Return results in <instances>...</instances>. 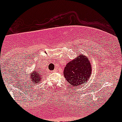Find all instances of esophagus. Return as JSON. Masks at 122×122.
<instances>
[{"instance_id": "1", "label": "esophagus", "mask_w": 122, "mask_h": 122, "mask_svg": "<svg viewBox=\"0 0 122 122\" xmlns=\"http://www.w3.org/2000/svg\"><path fill=\"white\" fill-rule=\"evenodd\" d=\"M56 71V70H54V71H53V72H55Z\"/></svg>"}]
</instances>
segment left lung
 Segmentation results:
<instances>
[{"label": "left lung", "mask_w": 122, "mask_h": 122, "mask_svg": "<svg viewBox=\"0 0 122 122\" xmlns=\"http://www.w3.org/2000/svg\"><path fill=\"white\" fill-rule=\"evenodd\" d=\"M91 72L92 68L89 59L81 54L67 63L64 68L63 74L71 86L78 88L86 83Z\"/></svg>", "instance_id": "obj_1"}]
</instances>
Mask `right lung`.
<instances>
[{
	"mask_svg": "<svg viewBox=\"0 0 122 122\" xmlns=\"http://www.w3.org/2000/svg\"><path fill=\"white\" fill-rule=\"evenodd\" d=\"M42 79V77L41 73H40L39 71L37 70H34V71L31 73V80L33 83H39V81H41Z\"/></svg>",
	"mask_w": 122,
	"mask_h": 122,
	"instance_id": "right-lung-1",
	"label": "right lung"
}]
</instances>
